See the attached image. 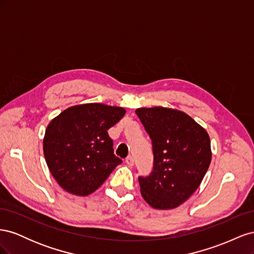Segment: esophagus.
I'll list each match as a JSON object with an SVG mask.
<instances>
[{
	"instance_id": "34e87169",
	"label": "esophagus",
	"mask_w": 254,
	"mask_h": 254,
	"mask_svg": "<svg viewBox=\"0 0 254 254\" xmlns=\"http://www.w3.org/2000/svg\"><path fill=\"white\" fill-rule=\"evenodd\" d=\"M126 163H127L129 166H132V165L134 164V160H133V158H132L131 156H128V157L126 158Z\"/></svg>"
}]
</instances>
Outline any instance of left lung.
I'll return each instance as SVG.
<instances>
[{"label":"left lung","instance_id":"left-lung-1","mask_svg":"<svg viewBox=\"0 0 254 254\" xmlns=\"http://www.w3.org/2000/svg\"><path fill=\"white\" fill-rule=\"evenodd\" d=\"M135 113L153 150L151 174L139 177L141 194L153 209H175L195 193L210 166V136L180 110L159 106L139 108Z\"/></svg>","mask_w":254,"mask_h":254}]
</instances>
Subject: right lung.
Segmentation results:
<instances>
[{
    "mask_svg": "<svg viewBox=\"0 0 254 254\" xmlns=\"http://www.w3.org/2000/svg\"><path fill=\"white\" fill-rule=\"evenodd\" d=\"M125 113L122 107L91 103L72 106L51 121L43 139L44 158L67 193H93L122 163L107 130Z\"/></svg>",
    "mask_w": 254,
    "mask_h": 254,
    "instance_id": "add662e5",
    "label": "right lung"
}]
</instances>
